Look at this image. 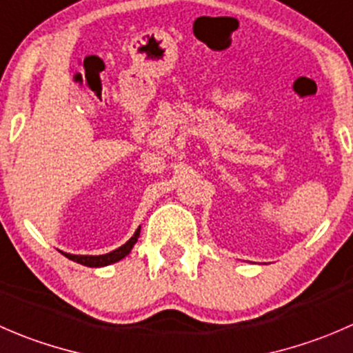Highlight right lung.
I'll return each mask as SVG.
<instances>
[{"label": "right lung", "mask_w": 353, "mask_h": 353, "mask_svg": "<svg viewBox=\"0 0 353 353\" xmlns=\"http://www.w3.org/2000/svg\"><path fill=\"white\" fill-rule=\"evenodd\" d=\"M139 231H141V225L136 229V232L132 234V238L129 239V241H125L124 245L119 246V248L114 250V252L105 253V255H74V253H65V252L61 253H63L67 259L74 260V262L77 263H82V265H85V268H105V265H110V263L119 262V260H122L124 256H128L129 253H131L132 246L136 245V241H138L139 238Z\"/></svg>", "instance_id": "add662e5"}]
</instances>
